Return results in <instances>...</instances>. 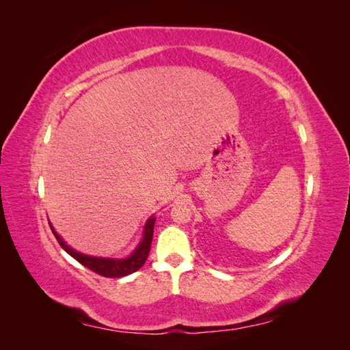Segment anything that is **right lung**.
Listing matches in <instances>:
<instances>
[{
	"mask_svg": "<svg viewBox=\"0 0 350 350\" xmlns=\"http://www.w3.org/2000/svg\"><path fill=\"white\" fill-rule=\"evenodd\" d=\"M154 221L156 217L152 216L149 220L146 221V226L143 230V238L139 243V247L134 250V252L131 256H129L126 258L122 260H116V258H102V257H92V256H86V254H81L76 250H72L70 245L61 239V237L54 230V228L51 226L52 232L58 241V243L61 245V248L67 251L72 258H76L80 264H83L84 267L90 269L92 271L100 274L103 278H122V276H129V274L134 273L139 270L144 261L149 257L150 252V245H152V238H153V228H154Z\"/></svg>",
	"mask_w": 350,
	"mask_h": 350,
	"instance_id": "1",
	"label": "right lung"
}]
</instances>
